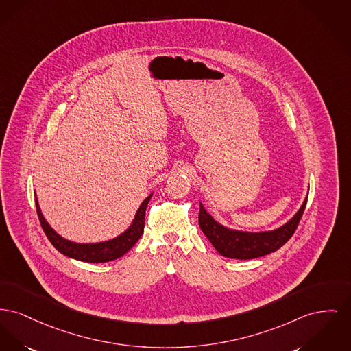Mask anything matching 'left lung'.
Masks as SVG:
<instances>
[{"label": "left lung", "instance_id": "8db88e82", "mask_svg": "<svg viewBox=\"0 0 351 351\" xmlns=\"http://www.w3.org/2000/svg\"><path fill=\"white\" fill-rule=\"evenodd\" d=\"M308 196L298 212L282 227L267 232H243L224 227L217 223L200 203L199 226L209 243L224 257L237 260H250L263 257L282 247L293 236L304 215Z\"/></svg>", "mask_w": 351, "mask_h": 351}]
</instances>
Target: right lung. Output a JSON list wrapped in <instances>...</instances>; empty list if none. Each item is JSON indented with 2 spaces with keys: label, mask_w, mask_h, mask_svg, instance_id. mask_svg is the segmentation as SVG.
Masks as SVG:
<instances>
[{
  "label": "right lung",
  "mask_w": 351,
  "mask_h": 351,
  "mask_svg": "<svg viewBox=\"0 0 351 351\" xmlns=\"http://www.w3.org/2000/svg\"><path fill=\"white\" fill-rule=\"evenodd\" d=\"M152 193L145 197L143 203L136 210V215L131 223V226L124 230L122 234H119L115 239L102 241V243H88V244H81L74 243L70 240L63 239L53 228L49 226L46 219L42 215L41 208L38 206V200L36 197V206H37V215L41 223L42 229L45 234L47 236L49 241L53 244L58 252H61L64 256L80 260L84 263H108L112 260H117L122 257L124 253H127L131 247L136 244V241L141 239L143 230H145V215L147 204L151 199Z\"/></svg>",
  "instance_id": "right-lung-1"
}]
</instances>
